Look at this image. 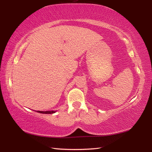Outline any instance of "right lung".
Listing matches in <instances>:
<instances>
[{"label": "right lung", "mask_w": 152, "mask_h": 152, "mask_svg": "<svg viewBox=\"0 0 152 152\" xmlns=\"http://www.w3.org/2000/svg\"><path fill=\"white\" fill-rule=\"evenodd\" d=\"M39 113H42V114H53L56 112L55 111H37Z\"/></svg>", "instance_id": "obj_1"}]
</instances>
